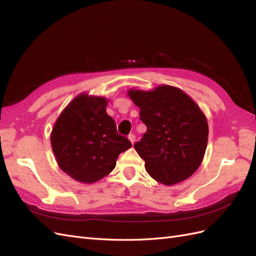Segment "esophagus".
Masks as SVG:
<instances>
[{"label":"esophagus","instance_id":"34e87169","mask_svg":"<svg viewBox=\"0 0 256 256\" xmlns=\"http://www.w3.org/2000/svg\"><path fill=\"white\" fill-rule=\"evenodd\" d=\"M128 138H129V141L134 144V141H136V136L134 134H131L128 136Z\"/></svg>","mask_w":256,"mask_h":256}]
</instances>
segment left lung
Returning <instances> with one entry per match:
<instances>
[{"mask_svg":"<svg viewBox=\"0 0 256 256\" xmlns=\"http://www.w3.org/2000/svg\"><path fill=\"white\" fill-rule=\"evenodd\" d=\"M140 108L147 130L134 148L154 180L172 186L200 166L208 141V124L200 106L182 90L160 85L152 90H128Z\"/></svg>","mask_w":256,"mask_h":256,"instance_id":"8db88e82","label":"left lung"}]
</instances>
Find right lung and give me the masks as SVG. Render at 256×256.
I'll use <instances>...</instances> for the list:
<instances>
[{"label": "right lung", "instance_id": "right-lung-1", "mask_svg": "<svg viewBox=\"0 0 256 256\" xmlns=\"http://www.w3.org/2000/svg\"><path fill=\"white\" fill-rule=\"evenodd\" d=\"M108 100L80 94L60 113L51 132L58 166L80 182L92 184L113 171L118 154L132 144L108 115Z\"/></svg>", "mask_w": 256, "mask_h": 256}]
</instances>
